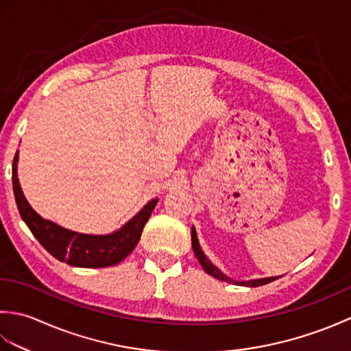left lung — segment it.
I'll list each match as a JSON object with an SVG mask.
<instances>
[{"instance_id": "obj_1", "label": "left lung", "mask_w": 351, "mask_h": 351, "mask_svg": "<svg viewBox=\"0 0 351 351\" xmlns=\"http://www.w3.org/2000/svg\"><path fill=\"white\" fill-rule=\"evenodd\" d=\"M191 245H193V250H195V255L197 258V261L200 263V265L204 267L205 273H208L210 276H213V278L219 279L221 282H229V283H235V285H241V287H261V285H265V283H270L276 279H279L278 276L276 278H263V279H252V280H234L232 278H229V276H226L225 273H221L217 267H215L210 259L206 258V255L204 253L202 247H200L199 244V238H197V234H196V229L195 226L191 228Z\"/></svg>"}]
</instances>
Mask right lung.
<instances>
[{"instance_id":"right-lung-1","label":"right lung","mask_w":351,"mask_h":351,"mask_svg":"<svg viewBox=\"0 0 351 351\" xmlns=\"http://www.w3.org/2000/svg\"><path fill=\"white\" fill-rule=\"evenodd\" d=\"M19 152L13 158L12 181L13 193L22 220L52 256L72 267L101 268L116 265L136 249L146 221L151 217L158 199L147 202L125 225L107 235L81 234L75 230L58 226L57 223L45 220L28 204L18 180Z\"/></svg>"}]
</instances>
